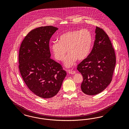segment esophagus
I'll return each instance as SVG.
<instances>
[{"label":"esophagus","mask_w":129,"mask_h":129,"mask_svg":"<svg viewBox=\"0 0 129 129\" xmlns=\"http://www.w3.org/2000/svg\"><path fill=\"white\" fill-rule=\"evenodd\" d=\"M68 71L69 74H74L76 73V71L74 70H69Z\"/></svg>","instance_id":"esophagus-1"}]
</instances>
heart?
Here are the masks:
<instances>
[{
  "mask_svg": "<svg viewBox=\"0 0 129 129\" xmlns=\"http://www.w3.org/2000/svg\"><path fill=\"white\" fill-rule=\"evenodd\" d=\"M93 42L91 33L87 29L67 31L59 36V41L52 42L51 50L55 59L62 61L68 51L69 54L64 59L67 68L74 65L77 59L82 60L90 53Z\"/></svg>",
  "mask_w": 129,
  "mask_h": 129,
  "instance_id": "1",
  "label": "heart"
}]
</instances>
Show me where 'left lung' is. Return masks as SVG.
I'll return each mask as SVG.
<instances>
[{"label": "left lung", "mask_w": 129, "mask_h": 129, "mask_svg": "<svg viewBox=\"0 0 129 129\" xmlns=\"http://www.w3.org/2000/svg\"><path fill=\"white\" fill-rule=\"evenodd\" d=\"M95 34L92 51L77 68L83 78L81 90L91 95L101 93L109 85L116 63L115 52L108 35L98 27Z\"/></svg>", "instance_id": "1"}]
</instances>
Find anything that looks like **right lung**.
Wrapping results in <instances>:
<instances>
[{
  "label": "right lung",
  "mask_w": 129,
  "mask_h": 129,
  "mask_svg": "<svg viewBox=\"0 0 129 129\" xmlns=\"http://www.w3.org/2000/svg\"><path fill=\"white\" fill-rule=\"evenodd\" d=\"M58 30L42 26L30 31L23 39L19 52V69L28 88L40 98H50L58 93L66 72L51 58L49 42Z\"/></svg>",
  "instance_id": "1"
}]
</instances>
